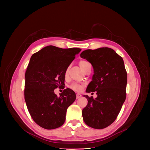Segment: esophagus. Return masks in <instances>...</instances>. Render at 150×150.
<instances>
[{"instance_id":"1","label":"esophagus","mask_w":150,"mask_h":150,"mask_svg":"<svg viewBox=\"0 0 150 150\" xmlns=\"http://www.w3.org/2000/svg\"><path fill=\"white\" fill-rule=\"evenodd\" d=\"M81 97V94H80V93H76V98H77V99H78V98H80Z\"/></svg>"}]
</instances>
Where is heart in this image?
<instances>
[{
    "label": "heart",
    "mask_w": 150,
    "mask_h": 150,
    "mask_svg": "<svg viewBox=\"0 0 150 150\" xmlns=\"http://www.w3.org/2000/svg\"><path fill=\"white\" fill-rule=\"evenodd\" d=\"M88 63L89 62L86 61H81L80 62L79 64L82 70H83L85 65L86 64H88ZM83 88H84V84L78 83H74L70 86V88L75 92H81L83 89Z\"/></svg>",
    "instance_id": "b5f03b06"
}]
</instances>
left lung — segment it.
Listing matches in <instances>:
<instances>
[{
    "label": "left lung",
    "instance_id": "left-lung-1",
    "mask_svg": "<svg viewBox=\"0 0 150 150\" xmlns=\"http://www.w3.org/2000/svg\"><path fill=\"white\" fill-rule=\"evenodd\" d=\"M80 57L93 69L86 92H96L97 95L95 99L83 96L88 101L82 111L83 120L92 128L103 129L115 121L126 99L127 73L123 59L108 47L84 50Z\"/></svg>",
    "mask_w": 150,
    "mask_h": 150
}]
</instances>
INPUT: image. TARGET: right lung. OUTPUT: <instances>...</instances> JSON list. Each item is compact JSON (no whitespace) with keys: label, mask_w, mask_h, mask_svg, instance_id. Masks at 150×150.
Segmentation results:
<instances>
[{"label":"right lung","mask_w":150,"mask_h":150,"mask_svg":"<svg viewBox=\"0 0 150 150\" xmlns=\"http://www.w3.org/2000/svg\"><path fill=\"white\" fill-rule=\"evenodd\" d=\"M81 50L49 45L34 53L30 59L25 75V101L33 120L44 129L61 127L68 107L76 99L75 93L69 88L59 97L54 90L64 85L66 70Z\"/></svg>","instance_id":"obj_1"}]
</instances>
